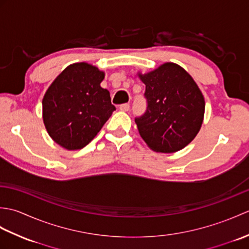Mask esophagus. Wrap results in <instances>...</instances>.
<instances>
[{"label": "esophagus", "mask_w": 249, "mask_h": 249, "mask_svg": "<svg viewBox=\"0 0 249 249\" xmlns=\"http://www.w3.org/2000/svg\"><path fill=\"white\" fill-rule=\"evenodd\" d=\"M129 108H130L129 104H123V105H120V107H119V109H120L121 111H123V112H126V111H128V110H129Z\"/></svg>", "instance_id": "obj_1"}]
</instances>
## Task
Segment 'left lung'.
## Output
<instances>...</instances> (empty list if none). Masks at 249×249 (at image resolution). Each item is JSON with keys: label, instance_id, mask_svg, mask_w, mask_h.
<instances>
[{"label": "left lung", "instance_id": "left-lung-1", "mask_svg": "<svg viewBox=\"0 0 249 249\" xmlns=\"http://www.w3.org/2000/svg\"><path fill=\"white\" fill-rule=\"evenodd\" d=\"M145 84L146 111L135 122L151 150L174 153L197 136L204 118L205 102L193 77L176 63H163L146 73L138 72Z\"/></svg>", "mask_w": 249, "mask_h": 249}]
</instances>
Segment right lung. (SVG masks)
<instances>
[{
  "label": "right lung",
  "instance_id": "right-lung-1",
  "mask_svg": "<svg viewBox=\"0 0 249 249\" xmlns=\"http://www.w3.org/2000/svg\"><path fill=\"white\" fill-rule=\"evenodd\" d=\"M105 72L86 62L67 66L43 98V120L49 136L66 150L91 142L115 110L108 89L100 87Z\"/></svg>",
  "mask_w": 249,
  "mask_h": 249
}]
</instances>
